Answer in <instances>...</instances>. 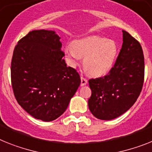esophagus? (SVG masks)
I'll list each match as a JSON object with an SVG mask.
<instances>
[{
  "label": "esophagus",
  "instance_id": "34e87169",
  "mask_svg": "<svg viewBox=\"0 0 152 152\" xmlns=\"http://www.w3.org/2000/svg\"><path fill=\"white\" fill-rule=\"evenodd\" d=\"M86 83H87V80L85 78H83V77H81V86H85V85H86Z\"/></svg>",
  "mask_w": 152,
  "mask_h": 152
}]
</instances>
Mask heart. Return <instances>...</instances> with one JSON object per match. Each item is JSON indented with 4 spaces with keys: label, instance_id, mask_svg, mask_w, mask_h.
Masks as SVG:
<instances>
[{
    "label": "heart",
    "instance_id": "obj_1",
    "mask_svg": "<svg viewBox=\"0 0 152 152\" xmlns=\"http://www.w3.org/2000/svg\"><path fill=\"white\" fill-rule=\"evenodd\" d=\"M66 58L72 66L84 58L83 65L91 76H100L107 73L113 67L117 55L115 42L104 37L89 36L75 41L72 46L64 50Z\"/></svg>",
    "mask_w": 152,
    "mask_h": 152
}]
</instances>
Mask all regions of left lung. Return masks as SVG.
<instances>
[{
  "mask_svg": "<svg viewBox=\"0 0 152 152\" xmlns=\"http://www.w3.org/2000/svg\"><path fill=\"white\" fill-rule=\"evenodd\" d=\"M115 64L104 77L89 80L92 94L88 100L92 114L109 121L122 115L134 105L142 90L145 58L140 43L126 31Z\"/></svg>",
  "mask_w": 152,
  "mask_h": 152,
  "instance_id": "left-lung-1",
  "label": "left lung"
}]
</instances>
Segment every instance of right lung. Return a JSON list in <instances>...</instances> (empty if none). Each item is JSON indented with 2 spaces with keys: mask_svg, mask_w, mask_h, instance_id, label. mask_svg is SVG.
Here are the masks:
<instances>
[{
  "mask_svg": "<svg viewBox=\"0 0 152 152\" xmlns=\"http://www.w3.org/2000/svg\"><path fill=\"white\" fill-rule=\"evenodd\" d=\"M55 31L34 30L18 42L11 60L14 94L19 105L38 120L52 121L68 107L80 85L79 73L62 58Z\"/></svg>",
  "mask_w": 152,
  "mask_h": 152,
  "instance_id": "1",
  "label": "right lung"
}]
</instances>
